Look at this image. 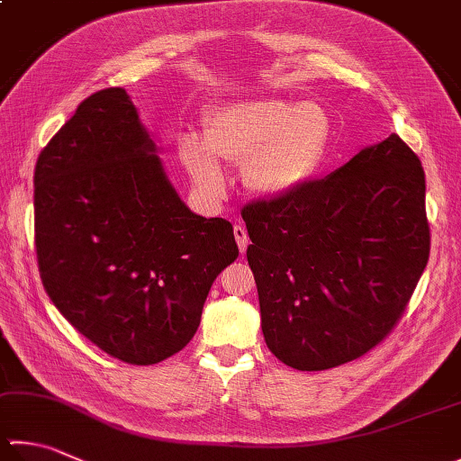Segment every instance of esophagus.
Returning a JSON list of instances; mask_svg holds the SVG:
<instances>
[{"label": "esophagus", "mask_w": 461, "mask_h": 461, "mask_svg": "<svg viewBox=\"0 0 461 461\" xmlns=\"http://www.w3.org/2000/svg\"><path fill=\"white\" fill-rule=\"evenodd\" d=\"M234 239H237L239 250L242 255H245V250L249 247V234H247V229L242 227V224H234Z\"/></svg>", "instance_id": "obj_1"}]
</instances>
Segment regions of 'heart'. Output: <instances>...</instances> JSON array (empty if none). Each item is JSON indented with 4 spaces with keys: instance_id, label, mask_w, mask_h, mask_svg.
<instances>
[{
    "instance_id": "obj_1",
    "label": "heart",
    "mask_w": 461,
    "mask_h": 461,
    "mask_svg": "<svg viewBox=\"0 0 461 461\" xmlns=\"http://www.w3.org/2000/svg\"><path fill=\"white\" fill-rule=\"evenodd\" d=\"M329 138V122L315 104L247 98L224 104L204 120L203 140L185 136L180 160L194 185L221 196L227 176L218 162L242 164V182L263 198H283L315 175Z\"/></svg>"
}]
</instances>
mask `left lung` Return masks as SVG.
<instances>
[{"instance_id":"8db88e82","label":"left lung","mask_w":461,"mask_h":461,"mask_svg":"<svg viewBox=\"0 0 461 461\" xmlns=\"http://www.w3.org/2000/svg\"><path fill=\"white\" fill-rule=\"evenodd\" d=\"M242 221L265 343L299 371L384 341L429 258L425 175L397 134L293 194L245 206Z\"/></svg>"}]
</instances>
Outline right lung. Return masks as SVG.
Wrapping results in <instances>:
<instances>
[{"label":"right lung","instance_id":"1","mask_svg":"<svg viewBox=\"0 0 461 461\" xmlns=\"http://www.w3.org/2000/svg\"><path fill=\"white\" fill-rule=\"evenodd\" d=\"M43 289L86 339L132 366L178 353L239 257L232 224L180 201L124 88L92 94L38 156Z\"/></svg>","mask_w":461,"mask_h":461}]
</instances>
